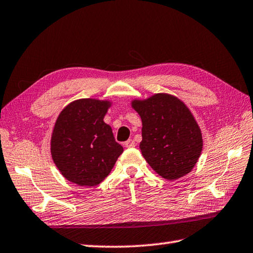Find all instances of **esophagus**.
<instances>
[{"mask_svg": "<svg viewBox=\"0 0 253 253\" xmlns=\"http://www.w3.org/2000/svg\"><path fill=\"white\" fill-rule=\"evenodd\" d=\"M136 146V143H135V141H133L132 139H128L126 142H125V147L126 148H133Z\"/></svg>", "mask_w": 253, "mask_h": 253, "instance_id": "esophagus-1", "label": "esophagus"}]
</instances>
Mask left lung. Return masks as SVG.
Segmentation results:
<instances>
[{
    "mask_svg": "<svg viewBox=\"0 0 253 253\" xmlns=\"http://www.w3.org/2000/svg\"><path fill=\"white\" fill-rule=\"evenodd\" d=\"M132 107L142 122L141 153L158 174L167 180L184 176L201 156V129L189 108L169 94H156Z\"/></svg>",
    "mask_w": 253,
    "mask_h": 253,
    "instance_id": "left-lung-1",
    "label": "left lung"
}]
</instances>
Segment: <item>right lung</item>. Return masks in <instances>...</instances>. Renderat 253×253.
<instances>
[{"label":"right lung","mask_w":253,"mask_h":253,"mask_svg":"<svg viewBox=\"0 0 253 253\" xmlns=\"http://www.w3.org/2000/svg\"><path fill=\"white\" fill-rule=\"evenodd\" d=\"M107 101L82 98L66 106L51 136V156L61 174L81 186H95L110 174L123 147L104 123Z\"/></svg>","instance_id":"obj_1"}]
</instances>
